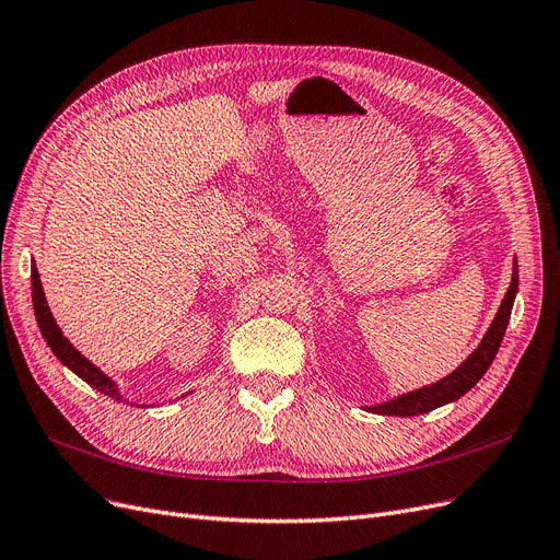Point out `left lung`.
Masks as SVG:
<instances>
[{"label": "left lung", "instance_id": "1", "mask_svg": "<svg viewBox=\"0 0 560 560\" xmlns=\"http://www.w3.org/2000/svg\"><path fill=\"white\" fill-rule=\"evenodd\" d=\"M517 261L512 266V282L508 287V294L497 312L494 322H491L487 335L482 338V342L478 345V349L466 358V361L448 376H443L441 382L432 384V386H424L418 390H411L407 395H399L390 401H384V405H376V407H368V411L372 413H382V416H420V413H428L436 407L448 405V401L459 399L464 393L471 390L478 382L480 376L489 370L491 361L497 358V351L501 347V340L505 335L508 322H510V312H512V303L514 296H517V287H520V276H517Z\"/></svg>", "mask_w": 560, "mask_h": 560}]
</instances>
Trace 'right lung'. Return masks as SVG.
I'll return each mask as SVG.
<instances>
[{"instance_id": "right-lung-1", "label": "right lung", "mask_w": 560, "mask_h": 560, "mask_svg": "<svg viewBox=\"0 0 560 560\" xmlns=\"http://www.w3.org/2000/svg\"><path fill=\"white\" fill-rule=\"evenodd\" d=\"M32 301H34V312H36L40 335L46 338L48 347L52 349V353L59 358V361L69 370H73L82 378V382H86L92 388L101 390L103 395H107L112 399H121V393L117 390L115 382H112L109 376H105L92 361H86V358L61 335V330L52 317V312L46 303V294H43L40 278H38V271L34 264H32Z\"/></svg>"}]
</instances>
